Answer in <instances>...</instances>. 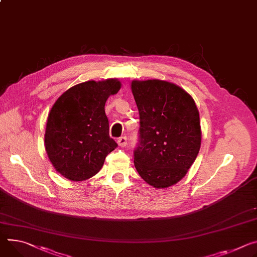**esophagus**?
<instances>
[{"label":"esophagus","instance_id":"obj_1","mask_svg":"<svg viewBox=\"0 0 257 257\" xmlns=\"http://www.w3.org/2000/svg\"><path fill=\"white\" fill-rule=\"evenodd\" d=\"M118 145L120 146V147H126V145H127V136H121V137H119V139H118Z\"/></svg>","mask_w":257,"mask_h":257}]
</instances>
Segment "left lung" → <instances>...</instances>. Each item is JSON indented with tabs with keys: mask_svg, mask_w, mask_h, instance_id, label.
Returning a JSON list of instances; mask_svg holds the SVG:
<instances>
[{
	"mask_svg": "<svg viewBox=\"0 0 257 257\" xmlns=\"http://www.w3.org/2000/svg\"><path fill=\"white\" fill-rule=\"evenodd\" d=\"M131 88L141 125L135 168L154 188H168L186 174L199 154L198 108L191 95L169 82L133 81Z\"/></svg>",
	"mask_w": 257,
	"mask_h": 257,
	"instance_id": "left-lung-1",
	"label": "left lung"
}]
</instances>
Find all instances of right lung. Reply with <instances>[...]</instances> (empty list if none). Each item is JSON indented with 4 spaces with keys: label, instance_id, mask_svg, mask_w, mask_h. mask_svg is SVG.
<instances>
[{
    "label": "right lung",
    "instance_id": "obj_1",
    "mask_svg": "<svg viewBox=\"0 0 257 257\" xmlns=\"http://www.w3.org/2000/svg\"><path fill=\"white\" fill-rule=\"evenodd\" d=\"M121 88L118 80L88 81L66 90L48 115L46 152L54 168L73 181L94 176L118 145L109 137L104 105Z\"/></svg>",
    "mask_w": 257,
    "mask_h": 257
}]
</instances>
